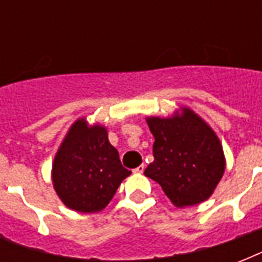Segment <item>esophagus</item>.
Segmentation results:
<instances>
[{"label": "esophagus", "instance_id": "1", "mask_svg": "<svg viewBox=\"0 0 262 262\" xmlns=\"http://www.w3.org/2000/svg\"><path fill=\"white\" fill-rule=\"evenodd\" d=\"M144 170H145V164L143 163V164H140L139 167H136L135 170H133V171H135V172H143Z\"/></svg>", "mask_w": 262, "mask_h": 262}]
</instances>
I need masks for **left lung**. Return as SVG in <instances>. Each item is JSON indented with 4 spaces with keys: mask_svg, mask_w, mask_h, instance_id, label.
Listing matches in <instances>:
<instances>
[{
    "mask_svg": "<svg viewBox=\"0 0 262 262\" xmlns=\"http://www.w3.org/2000/svg\"><path fill=\"white\" fill-rule=\"evenodd\" d=\"M147 123L155 143L154 162L144 174L159 183L177 207L209 199L226 168L215 132L186 107L170 118H147Z\"/></svg>",
    "mask_w": 262,
    "mask_h": 262,
    "instance_id": "obj_1",
    "label": "left lung"
}]
</instances>
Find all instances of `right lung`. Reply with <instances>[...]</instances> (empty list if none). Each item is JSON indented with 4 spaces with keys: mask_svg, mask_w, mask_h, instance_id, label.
I'll use <instances>...</instances> for the list:
<instances>
[{
    "mask_svg": "<svg viewBox=\"0 0 262 262\" xmlns=\"http://www.w3.org/2000/svg\"><path fill=\"white\" fill-rule=\"evenodd\" d=\"M132 171L119 160L104 126L77 119L68 132L53 163V185L68 208L91 213L102 211Z\"/></svg>",
    "mask_w": 262,
    "mask_h": 262,
    "instance_id": "obj_1",
    "label": "right lung"
}]
</instances>
